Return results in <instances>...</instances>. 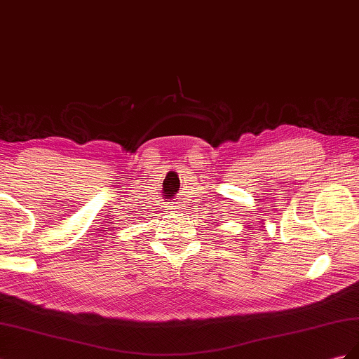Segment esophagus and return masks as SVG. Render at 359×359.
I'll return each instance as SVG.
<instances>
[{
  "label": "esophagus",
  "mask_w": 359,
  "mask_h": 359,
  "mask_svg": "<svg viewBox=\"0 0 359 359\" xmlns=\"http://www.w3.org/2000/svg\"><path fill=\"white\" fill-rule=\"evenodd\" d=\"M168 210H172V212H173V210H175V211H178L180 208H178V206H170V208H169V206H168Z\"/></svg>",
  "instance_id": "obj_1"
}]
</instances>
